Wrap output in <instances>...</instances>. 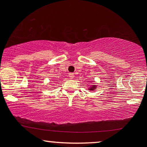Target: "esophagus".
Instances as JSON below:
<instances>
[{"instance_id":"1","label":"esophagus","mask_w":147,"mask_h":147,"mask_svg":"<svg viewBox=\"0 0 147 147\" xmlns=\"http://www.w3.org/2000/svg\"><path fill=\"white\" fill-rule=\"evenodd\" d=\"M69 77H70V79H73L74 77H75V75H74V73H69Z\"/></svg>"}]
</instances>
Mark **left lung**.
Instances as JSON below:
<instances>
[{"label":"left lung","mask_w":147,"mask_h":147,"mask_svg":"<svg viewBox=\"0 0 147 147\" xmlns=\"http://www.w3.org/2000/svg\"><path fill=\"white\" fill-rule=\"evenodd\" d=\"M95 88H96L95 86V85H93V86H92V87L90 88V90H95Z\"/></svg>","instance_id":"1"}]
</instances>
